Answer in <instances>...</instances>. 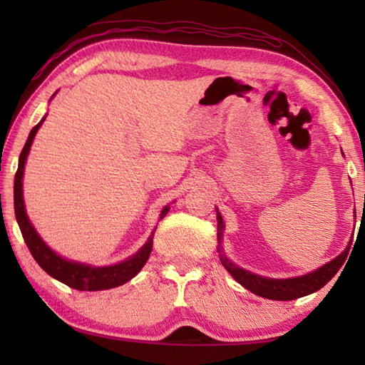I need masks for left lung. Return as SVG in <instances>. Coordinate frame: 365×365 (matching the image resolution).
<instances>
[{"instance_id":"1","label":"left lung","mask_w":365,"mask_h":365,"mask_svg":"<svg viewBox=\"0 0 365 365\" xmlns=\"http://www.w3.org/2000/svg\"><path fill=\"white\" fill-rule=\"evenodd\" d=\"M222 230H224V220L222 215L217 212V252L220 257V262L224 264V267L230 272V275L237 280L240 285H243L246 289H250L251 293L267 299H277V301H292L302 298L314 292H317L322 287H325L336 272L341 267L343 262L346 261V256L349 252V246L346 248L341 255L333 259L329 264L322 265V267L311 272L307 275L294 277V279H265V277L251 274V272L240 269L238 265H235L227 259L224 251L220 248V240H222Z\"/></svg>"}]
</instances>
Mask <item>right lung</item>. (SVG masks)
Instances as JSON below:
<instances>
[{"instance_id": "1", "label": "right lung", "mask_w": 365, "mask_h": 365, "mask_svg": "<svg viewBox=\"0 0 365 365\" xmlns=\"http://www.w3.org/2000/svg\"><path fill=\"white\" fill-rule=\"evenodd\" d=\"M45 122L43 117L40 123L32 128L29 138L26 141V146L22 148V153L19 156V168L16 172L14 178V211L16 219L19 228L22 232L24 242H26L29 251L32 252L36 264L46 272L48 275H51L53 279L66 283L67 287L73 289H80V292H100V289H109L120 287L123 283H127L135 275L138 274L141 267L146 264L148 257L151 255L153 250V237L154 233L148 238L146 245L141 248L133 257L127 259L120 264L109 265V267H91V265L71 262L66 259L59 257L56 252L51 251L45 245V242L38 237V233L35 232V228L30 224V220L26 214V207H24V197H22V175H24V165H26L27 154L32 146V141L35 138L36 132L41 123ZM169 206H165L160 211V219L165 217V214L169 212Z\"/></svg>"}]
</instances>
